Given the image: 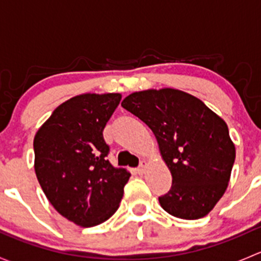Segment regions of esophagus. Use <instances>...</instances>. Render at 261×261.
<instances>
[{"instance_id":"obj_1","label":"esophagus","mask_w":261,"mask_h":261,"mask_svg":"<svg viewBox=\"0 0 261 261\" xmlns=\"http://www.w3.org/2000/svg\"><path fill=\"white\" fill-rule=\"evenodd\" d=\"M145 168H146V162H145V160H141L140 165H139V167H138L136 172H138L139 174H143L144 170H145Z\"/></svg>"}]
</instances>
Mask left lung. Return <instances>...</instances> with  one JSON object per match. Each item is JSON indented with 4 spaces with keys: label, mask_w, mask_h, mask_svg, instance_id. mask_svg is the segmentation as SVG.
I'll return each mask as SVG.
<instances>
[{
    "label": "left lung",
    "mask_w": 261,
    "mask_h": 261,
    "mask_svg": "<svg viewBox=\"0 0 261 261\" xmlns=\"http://www.w3.org/2000/svg\"><path fill=\"white\" fill-rule=\"evenodd\" d=\"M121 106L151 128L172 173L160 206L183 220L208 215L225 193L235 163L225 121L201 99L173 88L135 92Z\"/></svg>",
    "instance_id": "obj_1"
}]
</instances>
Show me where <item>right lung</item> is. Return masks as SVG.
I'll return each instance as SVG.
<instances>
[{
	"label": "right lung",
	"mask_w": 261,
	"mask_h": 261,
	"mask_svg": "<svg viewBox=\"0 0 261 261\" xmlns=\"http://www.w3.org/2000/svg\"><path fill=\"white\" fill-rule=\"evenodd\" d=\"M118 93H86L58 106L34 139L35 173L55 210L83 227L117 211L130 173L107 160L103 128Z\"/></svg>",
	"instance_id": "right-lung-1"
}]
</instances>
